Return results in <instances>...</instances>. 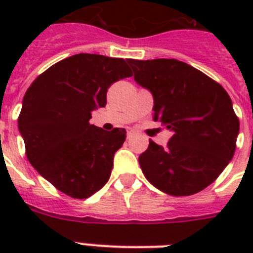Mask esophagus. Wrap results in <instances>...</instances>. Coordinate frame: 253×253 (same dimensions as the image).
Instances as JSON below:
<instances>
[{"label": "esophagus", "mask_w": 253, "mask_h": 253, "mask_svg": "<svg viewBox=\"0 0 253 253\" xmlns=\"http://www.w3.org/2000/svg\"><path fill=\"white\" fill-rule=\"evenodd\" d=\"M132 135H134V131L131 130V128H128V130H127V138H131Z\"/></svg>", "instance_id": "1"}]
</instances>
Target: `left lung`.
I'll use <instances>...</instances> for the list:
<instances>
[{
  "label": "left lung",
  "mask_w": 253,
  "mask_h": 253,
  "mask_svg": "<svg viewBox=\"0 0 253 253\" xmlns=\"http://www.w3.org/2000/svg\"><path fill=\"white\" fill-rule=\"evenodd\" d=\"M134 79L154 95V121L172 131L167 147L151 140L139 164L151 184L170 196H192L218 178L239 134L223 86L176 59H128Z\"/></svg>",
  "instance_id": "obj_1"
}]
</instances>
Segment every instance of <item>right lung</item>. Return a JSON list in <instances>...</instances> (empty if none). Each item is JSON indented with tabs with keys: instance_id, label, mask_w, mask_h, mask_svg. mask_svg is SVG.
<instances>
[{
	"instance_id": "1",
	"label": "right lung",
	"mask_w": 253,
	"mask_h": 253,
	"mask_svg": "<svg viewBox=\"0 0 253 253\" xmlns=\"http://www.w3.org/2000/svg\"><path fill=\"white\" fill-rule=\"evenodd\" d=\"M131 76L123 59L77 53L30 85L18 128L31 166L57 190L84 200L107 182L126 130L107 132L89 119L91 111L106 105L109 86Z\"/></svg>"
}]
</instances>
